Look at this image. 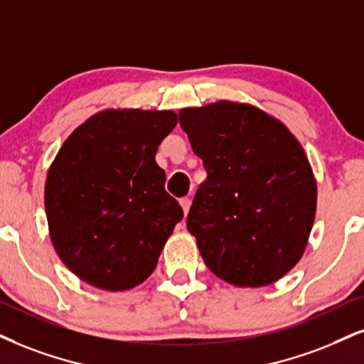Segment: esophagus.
Wrapping results in <instances>:
<instances>
[{"instance_id": "obj_1", "label": "esophagus", "mask_w": 364, "mask_h": 364, "mask_svg": "<svg viewBox=\"0 0 364 364\" xmlns=\"http://www.w3.org/2000/svg\"><path fill=\"white\" fill-rule=\"evenodd\" d=\"M181 208L183 210V214L189 213V209H191V199H189V197H182V199H181Z\"/></svg>"}]
</instances>
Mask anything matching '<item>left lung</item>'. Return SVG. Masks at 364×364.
<instances>
[{
	"label": "left lung",
	"instance_id": "left-lung-1",
	"mask_svg": "<svg viewBox=\"0 0 364 364\" xmlns=\"http://www.w3.org/2000/svg\"><path fill=\"white\" fill-rule=\"evenodd\" d=\"M208 178L196 192L187 230L214 275L264 287L306 251L317 186L309 159L282 121L246 102L178 111Z\"/></svg>",
	"mask_w": 364,
	"mask_h": 364
}]
</instances>
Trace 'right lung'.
I'll use <instances>...</instances> for the list:
<instances>
[{"label":"right lung","mask_w":364,"mask_h":364,"mask_svg":"<svg viewBox=\"0 0 364 364\" xmlns=\"http://www.w3.org/2000/svg\"><path fill=\"white\" fill-rule=\"evenodd\" d=\"M177 121L173 111H101L70 133L52 161L48 232L58 258L86 284L123 291L154 273L183 218L155 161Z\"/></svg>","instance_id":"obj_1"}]
</instances>
